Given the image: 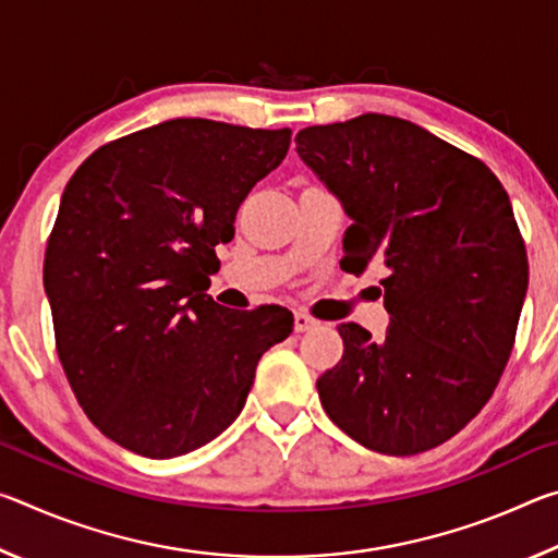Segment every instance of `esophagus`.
<instances>
[{"mask_svg": "<svg viewBox=\"0 0 558 558\" xmlns=\"http://www.w3.org/2000/svg\"><path fill=\"white\" fill-rule=\"evenodd\" d=\"M317 327V319L307 313H295V332H307V329Z\"/></svg>", "mask_w": 558, "mask_h": 558, "instance_id": "1", "label": "esophagus"}]
</instances>
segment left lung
I'll use <instances>...</instances> for the list:
<instances>
[{"instance_id":"8db88e82","label":"left lung","mask_w":558,"mask_h":558,"mask_svg":"<svg viewBox=\"0 0 558 558\" xmlns=\"http://www.w3.org/2000/svg\"><path fill=\"white\" fill-rule=\"evenodd\" d=\"M298 155L352 226L342 268H384L381 342L339 325L344 354L317 379L339 428L384 456L456 436L512 354L529 263L505 186L485 162L409 120L352 118L298 132Z\"/></svg>"}]
</instances>
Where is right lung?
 Returning a JSON list of instances; mask_svg holds the SVG:
<instances>
[{
	"mask_svg": "<svg viewBox=\"0 0 558 558\" xmlns=\"http://www.w3.org/2000/svg\"><path fill=\"white\" fill-rule=\"evenodd\" d=\"M290 135L177 118L98 147L65 184L44 260L56 352L118 446L153 460L206 446L292 332L286 307L239 313L206 295L216 245Z\"/></svg>",
	"mask_w": 558,
	"mask_h": 558,
	"instance_id": "obj_1",
	"label": "right lung"
}]
</instances>
